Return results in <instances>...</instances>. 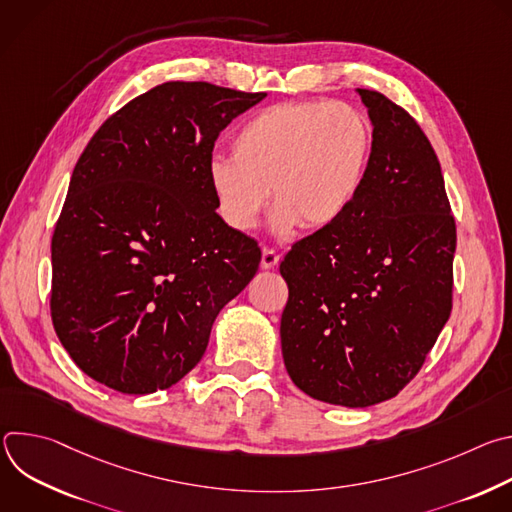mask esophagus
<instances>
[{
    "instance_id": "obj_1",
    "label": "esophagus",
    "mask_w": 512,
    "mask_h": 512,
    "mask_svg": "<svg viewBox=\"0 0 512 512\" xmlns=\"http://www.w3.org/2000/svg\"><path fill=\"white\" fill-rule=\"evenodd\" d=\"M277 263H279V255L273 249L263 247V251H261V269H273Z\"/></svg>"
}]
</instances>
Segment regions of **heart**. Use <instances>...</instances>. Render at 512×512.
<instances>
[{"label": "heart", "instance_id": "heart-1", "mask_svg": "<svg viewBox=\"0 0 512 512\" xmlns=\"http://www.w3.org/2000/svg\"><path fill=\"white\" fill-rule=\"evenodd\" d=\"M373 133L346 103L287 101L253 115L233 137V158H214L208 178L216 206L237 231H253L269 202L273 227L322 231L356 198Z\"/></svg>", "mask_w": 512, "mask_h": 512}]
</instances>
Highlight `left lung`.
<instances>
[{
  "instance_id": "obj_1",
  "label": "left lung",
  "mask_w": 512,
  "mask_h": 512,
  "mask_svg": "<svg viewBox=\"0 0 512 512\" xmlns=\"http://www.w3.org/2000/svg\"><path fill=\"white\" fill-rule=\"evenodd\" d=\"M373 123L371 158L346 214L279 265L285 369L306 395L342 407L395 397L423 367L452 312L456 221L417 121L356 89Z\"/></svg>"
}]
</instances>
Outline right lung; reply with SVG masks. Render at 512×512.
I'll use <instances>...</instances> for the list:
<instances>
[{
  "label": "right lung",
  "instance_id": "right-lung-1",
  "mask_svg": "<svg viewBox=\"0 0 512 512\" xmlns=\"http://www.w3.org/2000/svg\"><path fill=\"white\" fill-rule=\"evenodd\" d=\"M265 93L172 81L111 115L87 143L52 235L50 314L77 367L148 395L200 362L261 249L216 214L214 141Z\"/></svg>",
  "mask_w": 512,
  "mask_h": 512
}]
</instances>
